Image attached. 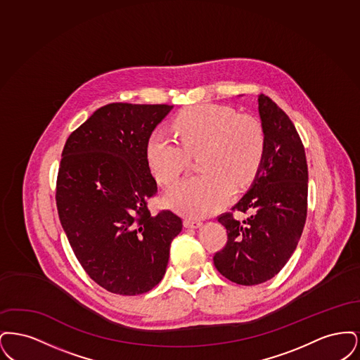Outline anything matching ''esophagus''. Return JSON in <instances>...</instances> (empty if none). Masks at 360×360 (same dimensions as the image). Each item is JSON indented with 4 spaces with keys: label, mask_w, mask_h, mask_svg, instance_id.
Wrapping results in <instances>:
<instances>
[{
    "label": "esophagus",
    "mask_w": 360,
    "mask_h": 360,
    "mask_svg": "<svg viewBox=\"0 0 360 360\" xmlns=\"http://www.w3.org/2000/svg\"><path fill=\"white\" fill-rule=\"evenodd\" d=\"M184 225L186 226V228H198V226H201L202 223L200 221V220H193V219H185V221H184Z\"/></svg>",
    "instance_id": "1"
}]
</instances>
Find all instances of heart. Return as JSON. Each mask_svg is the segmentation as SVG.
I'll use <instances>...</instances> for the list:
<instances>
[{"label":"heart","instance_id":"obj_1","mask_svg":"<svg viewBox=\"0 0 360 360\" xmlns=\"http://www.w3.org/2000/svg\"><path fill=\"white\" fill-rule=\"evenodd\" d=\"M176 139L154 131L146 156L155 179L170 185L200 154L204 174L190 176L166 194L167 205L190 217H205L223 207L233 194V184H250L266 151L262 122L250 115H238L226 105L198 103L184 109L174 119Z\"/></svg>","mask_w":360,"mask_h":360}]
</instances>
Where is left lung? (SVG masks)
I'll use <instances>...</instances> for the list:
<instances>
[{
	"instance_id": "1",
	"label": "left lung",
	"mask_w": 360,
	"mask_h": 360,
	"mask_svg": "<svg viewBox=\"0 0 360 360\" xmlns=\"http://www.w3.org/2000/svg\"><path fill=\"white\" fill-rule=\"evenodd\" d=\"M257 103L266 151L251 188L232 207L250 216L243 221L232 213L219 217L228 240L213 257L220 274L244 286L263 283L283 269L308 212V165L300 135L271 98L260 94Z\"/></svg>"
}]
</instances>
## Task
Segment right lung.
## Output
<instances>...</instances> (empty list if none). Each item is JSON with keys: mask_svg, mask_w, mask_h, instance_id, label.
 Wrapping results in <instances>:
<instances>
[{"mask_svg": "<svg viewBox=\"0 0 360 360\" xmlns=\"http://www.w3.org/2000/svg\"><path fill=\"white\" fill-rule=\"evenodd\" d=\"M172 105L113 103L70 135L56 181V206L70 245L87 275L120 295L151 290L163 278L182 220L153 216L158 191L146 146Z\"/></svg>", "mask_w": 360, "mask_h": 360, "instance_id": "obj_1", "label": "right lung"}]
</instances>
